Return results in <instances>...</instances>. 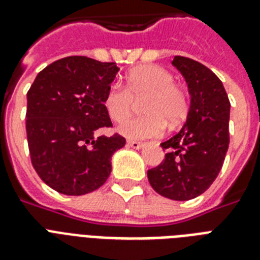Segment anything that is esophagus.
Segmentation results:
<instances>
[{"instance_id":"esophagus-1","label":"esophagus","mask_w":260,"mask_h":260,"mask_svg":"<svg viewBox=\"0 0 260 260\" xmlns=\"http://www.w3.org/2000/svg\"><path fill=\"white\" fill-rule=\"evenodd\" d=\"M128 146L135 148V150H140L143 146H144V143L142 142H136V140H128Z\"/></svg>"}]
</instances>
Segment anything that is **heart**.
Instances as JSON below:
<instances>
[{
    "mask_svg": "<svg viewBox=\"0 0 260 260\" xmlns=\"http://www.w3.org/2000/svg\"><path fill=\"white\" fill-rule=\"evenodd\" d=\"M142 117L132 118L118 131L128 139H148L159 136L166 124L179 125L189 113V95L186 90L174 83L170 71L155 64L136 67L126 74V86L112 83L104 97L106 113L114 122L129 117L134 100H142Z\"/></svg>",
    "mask_w": 260,
    "mask_h": 260,
    "instance_id": "obj_1",
    "label": "heart"
}]
</instances>
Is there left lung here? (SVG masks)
Returning <instances> with one entry per match:
<instances>
[{
    "label": "left lung",
    "mask_w": 260,
    "mask_h": 260,
    "mask_svg": "<svg viewBox=\"0 0 260 260\" xmlns=\"http://www.w3.org/2000/svg\"><path fill=\"white\" fill-rule=\"evenodd\" d=\"M173 64L187 83L189 113L182 129L160 144L167 154L147 177L158 194L187 201L209 189L221 170L230 146L231 104L208 67L185 56H175Z\"/></svg>",
    "instance_id": "obj_1"
}]
</instances>
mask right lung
Segmentation results:
<instances>
[{"label":"right lung","instance_id":"obj_1","mask_svg":"<svg viewBox=\"0 0 260 260\" xmlns=\"http://www.w3.org/2000/svg\"><path fill=\"white\" fill-rule=\"evenodd\" d=\"M116 63L67 56L38 74L26 94V138L32 166L44 183L66 196L97 190L125 139L95 136L112 126L104 106Z\"/></svg>","mask_w":260,"mask_h":260}]
</instances>
